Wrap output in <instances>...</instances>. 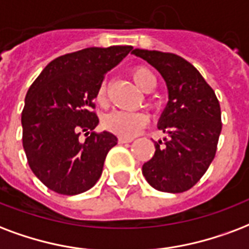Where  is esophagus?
Segmentation results:
<instances>
[{
  "label": "esophagus",
  "instance_id": "esophagus-1",
  "mask_svg": "<svg viewBox=\"0 0 249 249\" xmlns=\"http://www.w3.org/2000/svg\"><path fill=\"white\" fill-rule=\"evenodd\" d=\"M133 138H126V137H119V143H128L132 142Z\"/></svg>",
  "mask_w": 249,
  "mask_h": 249
}]
</instances>
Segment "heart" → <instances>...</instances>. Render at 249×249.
Wrapping results in <instances>:
<instances>
[{
	"mask_svg": "<svg viewBox=\"0 0 249 249\" xmlns=\"http://www.w3.org/2000/svg\"><path fill=\"white\" fill-rule=\"evenodd\" d=\"M132 78L138 89L145 92H150L157 86V78L153 71L145 66H138L133 69ZM96 102L100 106L106 103V86H102L96 91ZM149 123V116L143 112H125L113 111L108 113L103 119V126L109 132L115 133L120 137L130 138L136 136L142 128H145Z\"/></svg>",
	"mask_w": 249,
	"mask_h": 249,
	"instance_id": "1",
	"label": "heart"
}]
</instances>
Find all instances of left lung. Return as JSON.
<instances>
[{"label":"left lung","instance_id":"obj_1","mask_svg":"<svg viewBox=\"0 0 249 249\" xmlns=\"http://www.w3.org/2000/svg\"><path fill=\"white\" fill-rule=\"evenodd\" d=\"M166 81L168 102L158 121L166 133L154 142V157L142 174L157 191L181 193L195 185L213 162L221 134V107L215 92L195 66L174 53L133 49Z\"/></svg>","mask_w":249,"mask_h":249}]
</instances>
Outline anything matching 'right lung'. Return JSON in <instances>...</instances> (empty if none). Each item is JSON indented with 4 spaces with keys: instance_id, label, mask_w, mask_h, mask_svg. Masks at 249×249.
I'll return each mask as SVG.
<instances>
[{
    "instance_id": "add662e5",
    "label": "right lung",
    "mask_w": 249,
    "mask_h": 249,
    "mask_svg": "<svg viewBox=\"0 0 249 249\" xmlns=\"http://www.w3.org/2000/svg\"><path fill=\"white\" fill-rule=\"evenodd\" d=\"M132 45L91 47L51 61L28 89L22 111L23 149L37 179L66 196L86 192L99 180L108 151L117 143L111 132H92V109L107 71ZM87 131V138H79Z\"/></svg>"
}]
</instances>
